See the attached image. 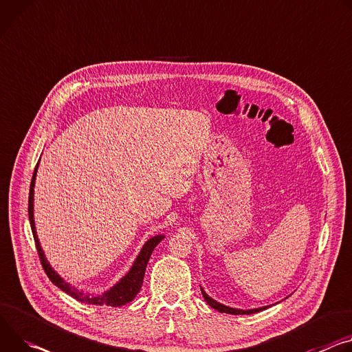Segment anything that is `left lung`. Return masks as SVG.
Instances as JSON below:
<instances>
[{
	"label": "left lung",
	"mask_w": 352,
	"mask_h": 352,
	"mask_svg": "<svg viewBox=\"0 0 352 352\" xmlns=\"http://www.w3.org/2000/svg\"><path fill=\"white\" fill-rule=\"evenodd\" d=\"M201 292H202V295H204V298H205V300H206V303L210 306V307H213V309H216L217 311H220V313H228V314H252V313H257V311H261V310H265V309H268V306H264V307H258V309H250V310H241V309H233V307H229V306H225V305H221V303H219V302H216L214 299H212L204 289L201 287Z\"/></svg>",
	"instance_id": "obj_1"
}]
</instances>
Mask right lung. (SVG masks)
Segmentation results:
<instances>
[{
	"instance_id": "1",
	"label": "right lung",
	"mask_w": 352,
	"mask_h": 352,
	"mask_svg": "<svg viewBox=\"0 0 352 352\" xmlns=\"http://www.w3.org/2000/svg\"><path fill=\"white\" fill-rule=\"evenodd\" d=\"M38 167H39V162L35 167L34 171V177H32L30 181V189H29V204H28V213H29V221H30V229H32V234H34L35 239V244H36V250L39 254V258L42 263V267L46 272V275L49 276V279L57 286L63 292H66L67 295H70L72 298H74L76 300L81 302V303H87V305H97V306H112V307H118V306H123L126 303L132 302L136 295L139 294L140 287L143 285V278H144V272H146V267L147 263L150 260V255L153 252V250L157 247V244L164 239V234H157L151 239H148L146 241V244L143 245V248L140 250L138 258L135 260L131 271L127 272L116 285H113L109 291L104 292L102 295H91V294H84L81 291H78L77 287L72 286L70 283H67L65 279H63L47 263L45 252L41 247L38 234H36V228H35V220H34V188H35V179H36V173H38Z\"/></svg>"
}]
</instances>
